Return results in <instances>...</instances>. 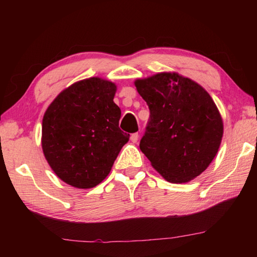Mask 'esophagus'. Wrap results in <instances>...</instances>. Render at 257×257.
I'll return each instance as SVG.
<instances>
[{
	"mask_svg": "<svg viewBox=\"0 0 257 257\" xmlns=\"http://www.w3.org/2000/svg\"><path fill=\"white\" fill-rule=\"evenodd\" d=\"M138 138H139L138 133H135V134H132V136H130V141H132L133 143H137Z\"/></svg>",
	"mask_w": 257,
	"mask_h": 257,
	"instance_id": "esophagus-1",
	"label": "esophagus"
}]
</instances>
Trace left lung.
Here are the masks:
<instances>
[{
    "label": "left lung",
    "mask_w": 257,
    "mask_h": 257,
    "mask_svg": "<svg viewBox=\"0 0 257 257\" xmlns=\"http://www.w3.org/2000/svg\"><path fill=\"white\" fill-rule=\"evenodd\" d=\"M135 86L150 108L141 151L167 181L193 180L206 170L222 141L214 101L201 85L176 72L137 79Z\"/></svg>",
    "instance_id": "obj_1"
}]
</instances>
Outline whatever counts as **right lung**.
<instances>
[{
	"mask_svg": "<svg viewBox=\"0 0 257 257\" xmlns=\"http://www.w3.org/2000/svg\"><path fill=\"white\" fill-rule=\"evenodd\" d=\"M114 82L98 77L77 81L50 104L42 123V149L61 180L88 189L110 173L129 134L119 128Z\"/></svg>",
	"mask_w": 257,
	"mask_h": 257,
	"instance_id": "add662e5",
	"label": "right lung"
}]
</instances>
